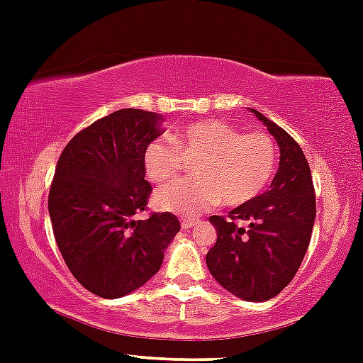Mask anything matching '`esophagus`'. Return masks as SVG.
<instances>
[{"label": "esophagus", "instance_id": "34e87169", "mask_svg": "<svg viewBox=\"0 0 363 363\" xmlns=\"http://www.w3.org/2000/svg\"><path fill=\"white\" fill-rule=\"evenodd\" d=\"M196 224H198L196 218H189V217L181 218V227H182V229H191V227H194Z\"/></svg>", "mask_w": 363, "mask_h": 363}]
</instances>
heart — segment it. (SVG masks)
<instances>
[{
  "label": "heart",
  "mask_w": 363,
  "mask_h": 363,
  "mask_svg": "<svg viewBox=\"0 0 363 363\" xmlns=\"http://www.w3.org/2000/svg\"><path fill=\"white\" fill-rule=\"evenodd\" d=\"M172 144L153 139L143 155L151 182L170 181L179 172V154L200 155L191 167L194 179L158 188L153 203L158 210L196 217L218 201L240 206L257 198L272 179L277 150L265 133L241 134L222 121H198L174 130Z\"/></svg>",
  "instance_id": "1"
}]
</instances>
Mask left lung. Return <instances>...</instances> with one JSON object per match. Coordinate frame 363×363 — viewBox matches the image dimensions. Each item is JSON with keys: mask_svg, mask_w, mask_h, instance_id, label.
Here are the masks:
<instances>
[{"mask_svg": "<svg viewBox=\"0 0 363 363\" xmlns=\"http://www.w3.org/2000/svg\"><path fill=\"white\" fill-rule=\"evenodd\" d=\"M250 110L276 139L279 169L269 191L230 210L229 218L210 217L217 241L206 253V267L234 296L265 301L291 282L303 262L315 220V194L300 145L260 111ZM236 220L248 221L249 227L236 226Z\"/></svg>", "mask_w": 363, "mask_h": 363, "instance_id": "1", "label": "left lung"}]
</instances>
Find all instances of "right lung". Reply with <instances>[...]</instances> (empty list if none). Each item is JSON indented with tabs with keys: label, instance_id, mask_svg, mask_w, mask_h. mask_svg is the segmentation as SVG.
<instances>
[{
	"label": "right lung",
	"instance_id": "add662e5",
	"mask_svg": "<svg viewBox=\"0 0 363 363\" xmlns=\"http://www.w3.org/2000/svg\"><path fill=\"white\" fill-rule=\"evenodd\" d=\"M162 122L155 111L117 110L75 134L57 163L48 198L55 240L72 276L106 300L146 284L181 229L169 212L134 218L151 193L143 155Z\"/></svg>",
	"mask_w": 363,
	"mask_h": 363
}]
</instances>
